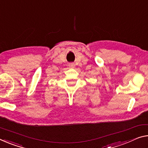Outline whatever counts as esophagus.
<instances>
[{"label": "esophagus", "mask_w": 148, "mask_h": 148, "mask_svg": "<svg viewBox=\"0 0 148 148\" xmlns=\"http://www.w3.org/2000/svg\"><path fill=\"white\" fill-rule=\"evenodd\" d=\"M69 66L71 67V68H74V67L75 66L74 63H73V62H70V63H69Z\"/></svg>", "instance_id": "esophagus-1"}]
</instances>
